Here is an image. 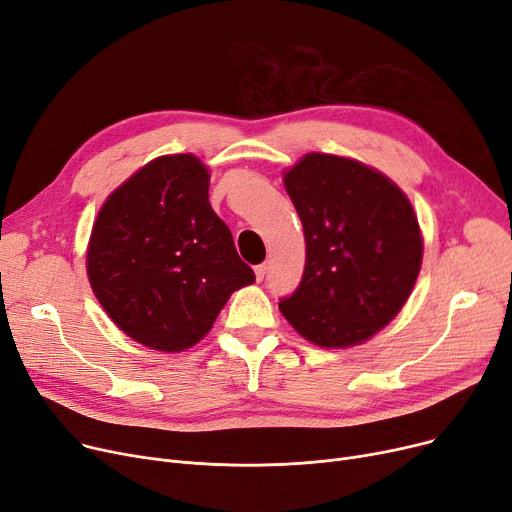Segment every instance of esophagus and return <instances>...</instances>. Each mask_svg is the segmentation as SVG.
I'll return each instance as SVG.
<instances>
[{"instance_id": "34e87169", "label": "esophagus", "mask_w": 512, "mask_h": 512, "mask_svg": "<svg viewBox=\"0 0 512 512\" xmlns=\"http://www.w3.org/2000/svg\"><path fill=\"white\" fill-rule=\"evenodd\" d=\"M266 271H269V266H266V264H258L256 269H254L256 279H258V281H262V279H264V275H266Z\"/></svg>"}]
</instances>
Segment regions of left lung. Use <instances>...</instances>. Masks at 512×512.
Instances as JSON below:
<instances>
[{
    "label": "left lung",
    "mask_w": 512,
    "mask_h": 512,
    "mask_svg": "<svg viewBox=\"0 0 512 512\" xmlns=\"http://www.w3.org/2000/svg\"><path fill=\"white\" fill-rule=\"evenodd\" d=\"M283 183L304 227L306 264L279 310L316 346H356L392 321L415 287L417 214L396 183L342 156L306 154Z\"/></svg>",
    "instance_id": "8db88e82"
}]
</instances>
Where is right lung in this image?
Segmentation results:
<instances>
[{
    "label": "right lung",
    "instance_id": "obj_1",
    "mask_svg": "<svg viewBox=\"0 0 512 512\" xmlns=\"http://www.w3.org/2000/svg\"><path fill=\"white\" fill-rule=\"evenodd\" d=\"M208 168L160 156L110 193L95 218L87 275L114 325L145 348L183 352L235 289L256 281L208 202Z\"/></svg>",
    "mask_w": 512,
    "mask_h": 512
}]
</instances>
